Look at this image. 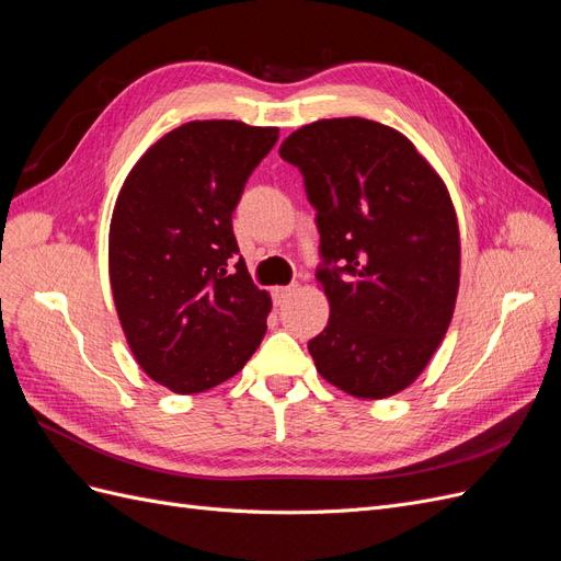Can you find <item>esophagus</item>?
I'll return each instance as SVG.
<instances>
[{
	"label": "esophagus",
	"mask_w": 561,
	"mask_h": 561,
	"mask_svg": "<svg viewBox=\"0 0 561 561\" xmlns=\"http://www.w3.org/2000/svg\"><path fill=\"white\" fill-rule=\"evenodd\" d=\"M297 290V285H283V287H274V301L283 304L290 299V295Z\"/></svg>",
	"instance_id": "34e87169"
}]
</instances>
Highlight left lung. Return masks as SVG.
Returning <instances> with one entry per match:
<instances>
[{
    "mask_svg": "<svg viewBox=\"0 0 561 561\" xmlns=\"http://www.w3.org/2000/svg\"><path fill=\"white\" fill-rule=\"evenodd\" d=\"M316 208L330 301L309 342L322 379L353 398L396 396L426 369L454 316L461 239L447 186L396 128L322 118L280 145Z\"/></svg>",
    "mask_w": 561,
    "mask_h": 561,
    "instance_id": "8db88e82",
    "label": "left lung"
}]
</instances>
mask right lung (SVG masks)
<instances>
[{"mask_svg":"<svg viewBox=\"0 0 561 561\" xmlns=\"http://www.w3.org/2000/svg\"><path fill=\"white\" fill-rule=\"evenodd\" d=\"M278 128L190 122L133 165L110 225V283L135 360L173 393L231 379L271 311L239 254L231 215Z\"/></svg>","mask_w":561,"mask_h":561,"instance_id":"obj_1","label":"right lung"}]
</instances>
